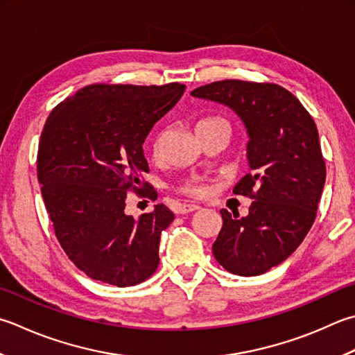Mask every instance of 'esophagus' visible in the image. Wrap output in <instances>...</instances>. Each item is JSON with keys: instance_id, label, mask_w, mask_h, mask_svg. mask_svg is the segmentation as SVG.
I'll use <instances>...</instances> for the list:
<instances>
[{"instance_id": "esophagus-1", "label": "esophagus", "mask_w": 355, "mask_h": 355, "mask_svg": "<svg viewBox=\"0 0 355 355\" xmlns=\"http://www.w3.org/2000/svg\"><path fill=\"white\" fill-rule=\"evenodd\" d=\"M200 206L198 205H182L178 207V214H189V212H193V211H198Z\"/></svg>"}]
</instances>
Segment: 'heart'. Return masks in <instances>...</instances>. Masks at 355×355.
<instances>
[{"label": "heart", "mask_w": 355, "mask_h": 355, "mask_svg": "<svg viewBox=\"0 0 355 355\" xmlns=\"http://www.w3.org/2000/svg\"><path fill=\"white\" fill-rule=\"evenodd\" d=\"M215 126H229V123L221 116H207V118H205V120H201L197 124V130L207 129V128H215ZM152 152H154L155 157L158 155V152H159V140H158V138H157V140H154V143H152ZM209 191H211L209 184L205 183L203 180L196 178V177L186 180V182L182 186H180V192H183L189 197H197V198L206 197L207 193H209Z\"/></svg>", "instance_id": "heart-1"}]
</instances>
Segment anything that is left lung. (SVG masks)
I'll return each mask as SVG.
<instances>
[{"label": "left lung", "instance_id": "left-lung-1", "mask_svg": "<svg viewBox=\"0 0 355 355\" xmlns=\"http://www.w3.org/2000/svg\"><path fill=\"white\" fill-rule=\"evenodd\" d=\"M191 95L235 110L249 135L252 172L234 193L254 201L246 217L220 211L215 260L241 277L265 274L286 260L314 225L326 180L315 123L295 95L274 83L223 80Z\"/></svg>", "mask_w": 355, "mask_h": 355}]
</instances>
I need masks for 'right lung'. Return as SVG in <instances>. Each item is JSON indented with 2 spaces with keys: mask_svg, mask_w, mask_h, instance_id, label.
Instances as JSON below:
<instances>
[{
  "mask_svg": "<svg viewBox=\"0 0 355 355\" xmlns=\"http://www.w3.org/2000/svg\"><path fill=\"white\" fill-rule=\"evenodd\" d=\"M186 86L90 85L55 107L41 132L37 177L55 235L87 277L118 288L148 280L173 212L157 205L134 218L128 192L154 197L143 143Z\"/></svg>",
  "mask_w": 355,
  "mask_h": 355,
  "instance_id": "1",
  "label": "right lung"
}]
</instances>
